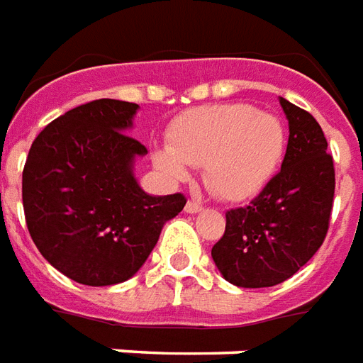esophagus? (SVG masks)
<instances>
[{"label": "esophagus", "mask_w": 363, "mask_h": 363, "mask_svg": "<svg viewBox=\"0 0 363 363\" xmlns=\"http://www.w3.org/2000/svg\"><path fill=\"white\" fill-rule=\"evenodd\" d=\"M184 211H186V213H200V211H202V206L196 202V200H189L186 206H184Z\"/></svg>", "instance_id": "34e87169"}]
</instances>
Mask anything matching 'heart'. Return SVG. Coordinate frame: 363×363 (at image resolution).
<instances>
[{"instance_id":"1","label":"heart","mask_w":363,"mask_h":363,"mask_svg":"<svg viewBox=\"0 0 363 363\" xmlns=\"http://www.w3.org/2000/svg\"><path fill=\"white\" fill-rule=\"evenodd\" d=\"M284 152V128L275 115L246 104L190 109L169 130V147L155 150L161 173L184 181L189 167H203V182L229 202L256 196L269 182Z\"/></svg>"}]
</instances>
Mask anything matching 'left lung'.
<instances>
[{
	"label": "left lung",
	"instance_id": "1",
	"mask_svg": "<svg viewBox=\"0 0 363 363\" xmlns=\"http://www.w3.org/2000/svg\"><path fill=\"white\" fill-rule=\"evenodd\" d=\"M289 144L279 171L244 208L227 211L211 257L225 281L242 289L275 286L292 277L323 244L335 196V167L319 123L279 98Z\"/></svg>",
	"mask_w": 363,
	"mask_h": 363
}]
</instances>
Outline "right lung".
Wrapping results in <instances>:
<instances>
[{
    "mask_svg": "<svg viewBox=\"0 0 363 363\" xmlns=\"http://www.w3.org/2000/svg\"><path fill=\"white\" fill-rule=\"evenodd\" d=\"M136 104L94 99L52 121L32 142L23 171L26 227L40 254L88 286L127 281L186 203L152 196L134 177L146 146L128 136Z\"/></svg>",
    "mask_w": 363,
    "mask_h": 363,
    "instance_id": "1",
    "label": "right lung"
}]
</instances>
